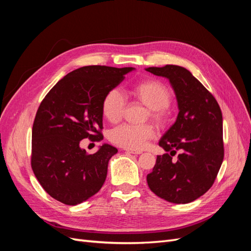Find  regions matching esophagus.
<instances>
[{"instance_id": "esophagus-1", "label": "esophagus", "mask_w": 251, "mask_h": 251, "mask_svg": "<svg viewBox=\"0 0 251 251\" xmlns=\"http://www.w3.org/2000/svg\"><path fill=\"white\" fill-rule=\"evenodd\" d=\"M126 153L128 154H133V155H140L142 154L141 151H136V150H125Z\"/></svg>"}]
</instances>
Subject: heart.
Listing matches in <instances>:
<instances>
[{"label":"heart","mask_w":251,"mask_h":251,"mask_svg":"<svg viewBox=\"0 0 251 251\" xmlns=\"http://www.w3.org/2000/svg\"><path fill=\"white\" fill-rule=\"evenodd\" d=\"M130 95L136 101L148 108L150 118L158 126L164 125L169 119V104L172 100L171 91L162 82L155 79L141 81L130 90ZM126 100L118 90H110L103 96L101 113L111 124H116L123 117ZM151 126L120 125L110 132V140L126 149H141L144 143L154 137Z\"/></svg>","instance_id":"obj_1"}]
</instances>
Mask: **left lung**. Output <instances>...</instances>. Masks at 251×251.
<instances>
[{
  "label": "left lung",
  "instance_id": "8db88e82",
  "mask_svg": "<svg viewBox=\"0 0 251 251\" xmlns=\"http://www.w3.org/2000/svg\"><path fill=\"white\" fill-rule=\"evenodd\" d=\"M151 74L169 79L176 95L178 116L166 131L153 172L147 176L149 187L161 199L186 204L204 195L214 184L224 158L223 118L215 97L183 67H149ZM180 154L172 159L176 151Z\"/></svg>",
  "mask_w": 251,
  "mask_h": 251
}]
</instances>
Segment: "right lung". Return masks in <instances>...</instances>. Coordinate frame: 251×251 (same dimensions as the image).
I'll return each mask as SVG.
<instances>
[{
	"instance_id": "obj_1",
	"label": "right lung",
	"mask_w": 251,
	"mask_h": 251,
	"mask_svg": "<svg viewBox=\"0 0 251 251\" xmlns=\"http://www.w3.org/2000/svg\"><path fill=\"white\" fill-rule=\"evenodd\" d=\"M135 68L86 66L68 73L45 96L32 127L31 166L52 198L67 205L88 200L103 185L117 149L103 143L95 154L80 140L102 139L103 96Z\"/></svg>"
}]
</instances>
